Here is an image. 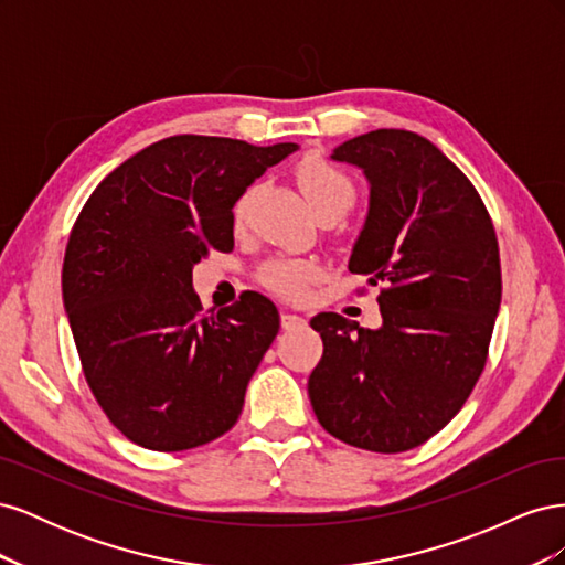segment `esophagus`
Here are the masks:
<instances>
[{
	"instance_id": "1",
	"label": "esophagus",
	"mask_w": 565,
	"mask_h": 565,
	"mask_svg": "<svg viewBox=\"0 0 565 565\" xmlns=\"http://www.w3.org/2000/svg\"><path fill=\"white\" fill-rule=\"evenodd\" d=\"M280 324H282V330H299V328H303L306 324V320L301 318V316H297V313H282L280 316Z\"/></svg>"
}]
</instances>
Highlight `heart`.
I'll return each mask as SVG.
<instances>
[{"label": "heart", "mask_w": 565, "mask_h": 565, "mask_svg": "<svg viewBox=\"0 0 565 565\" xmlns=\"http://www.w3.org/2000/svg\"><path fill=\"white\" fill-rule=\"evenodd\" d=\"M297 181L301 185L303 195L309 198L316 214H324V212L344 214L347 210H351V204L355 200V185L351 177L347 172H341V169L334 167L332 162L322 160L318 156L301 160V164L297 167ZM249 200H252V191H245L241 200L235 202L233 207L235 224H243L245 221ZM318 273L320 268L313 259H273L262 268L259 280L264 282V287L270 289V292L287 299H297L303 295L306 285L318 278Z\"/></svg>", "instance_id": "heart-1"}]
</instances>
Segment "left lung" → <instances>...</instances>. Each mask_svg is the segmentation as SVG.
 <instances>
[{"mask_svg":"<svg viewBox=\"0 0 565 565\" xmlns=\"http://www.w3.org/2000/svg\"><path fill=\"white\" fill-rule=\"evenodd\" d=\"M363 169L370 210L349 270L384 282L382 328L318 313L309 398L353 448L405 452L438 434L486 367L502 301L500 247L473 183L424 136L377 129L334 148Z\"/></svg>","mask_w":565,"mask_h":565,"instance_id":"obj_1","label":"left lung"}]
</instances>
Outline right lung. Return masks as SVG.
Instances as JSON below:
<instances>
[{
  "mask_svg": "<svg viewBox=\"0 0 565 565\" xmlns=\"http://www.w3.org/2000/svg\"><path fill=\"white\" fill-rule=\"evenodd\" d=\"M297 143L169 136L119 164L84 204L63 303L96 403L131 443L179 452L224 436L280 330L270 299L204 313L193 266L233 249V204Z\"/></svg>",
  "mask_w": 565,
  "mask_h": 565,
  "instance_id": "right-lung-1",
  "label": "right lung"
}]
</instances>
